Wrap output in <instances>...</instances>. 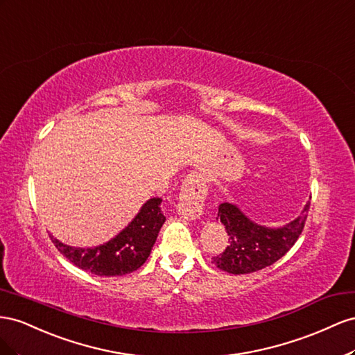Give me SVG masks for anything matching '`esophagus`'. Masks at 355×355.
Here are the masks:
<instances>
[{
  "label": "esophagus",
  "instance_id": "obj_1",
  "mask_svg": "<svg viewBox=\"0 0 355 355\" xmlns=\"http://www.w3.org/2000/svg\"><path fill=\"white\" fill-rule=\"evenodd\" d=\"M205 198L207 186L204 178L198 174H190L181 186L177 212L187 220H198L204 212Z\"/></svg>",
  "mask_w": 355,
  "mask_h": 355
}]
</instances>
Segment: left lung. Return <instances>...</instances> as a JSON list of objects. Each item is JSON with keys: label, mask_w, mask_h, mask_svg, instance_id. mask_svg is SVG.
Here are the masks:
<instances>
[{"label": "left lung", "mask_w": 355, "mask_h": 355, "mask_svg": "<svg viewBox=\"0 0 355 355\" xmlns=\"http://www.w3.org/2000/svg\"><path fill=\"white\" fill-rule=\"evenodd\" d=\"M308 211L309 202L295 220L270 227L252 221L238 205L225 202L218 207V218L226 227L229 245L221 254L212 257V263L234 275H244L273 265L295 245L305 226Z\"/></svg>", "instance_id": "1"}]
</instances>
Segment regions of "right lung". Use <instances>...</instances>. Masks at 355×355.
Returning a JSON list of instances; mask_svg holds the SVG:
<instances>
[{
    "label": "right lung",
    "instance_id": "1",
    "mask_svg": "<svg viewBox=\"0 0 355 355\" xmlns=\"http://www.w3.org/2000/svg\"><path fill=\"white\" fill-rule=\"evenodd\" d=\"M160 204V198L148 199L125 229L96 247H71L53 235H50V239L80 269L98 277L126 275L143 266L150 256L159 230L166 220L162 214Z\"/></svg>",
    "mask_w": 355,
    "mask_h": 355
}]
</instances>
